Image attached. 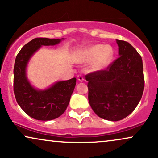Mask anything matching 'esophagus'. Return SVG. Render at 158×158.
<instances>
[{"label": "esophagus", "instance_id": "34e87169", "mask_svg": "<svg viewBox=\"0 0 158 158\" xmlns=\"http://www.w3.org/2000/svg\"><path fill=\"white\" fill-rule=\"evenodd\" d=\"M77 80H78L79 81H81V82H82V81H83V75H77Z\"/></svg>", "mask_w": 158, "mask_h": 158}]
</instances>
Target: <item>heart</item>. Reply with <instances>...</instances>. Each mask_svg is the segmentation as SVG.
Returning <instances> with one entry per match:
<instances>
[{
    "label": "heart",
    "mask_w": 158,
    "mask_h": 158,
    "mask_svg": "<svg viewBox=\"0 0 158 158\" xmlns=\"http://www.w3.org/2000/svg\"><path fill=\"white\" fill-rule=\"evenodd\" d=\"M113 56L114 50L111 47L104 46L103 44H95L81 50L77 56V60L81 63L94 61V69H101L110 64Z\"/></svg>",
    "instance_id": "b5f03b06"
}]
</instances>
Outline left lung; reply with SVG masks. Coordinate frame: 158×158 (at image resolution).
I'll return each instance as SVG.
<instances>
[{"instance_id": "1", "label": "left lung", "mask_w": 158, "mask_h": 158, "mask_svg": "<svg viewBox=\"0 0 158 158\" xmlns=\"http://www.w3.org/2000/svg\"><path fill=\"white\" fill-rule=\"evenodd\" d=\"M119 57L106 69L85 75L89 102L100 118L119 121L135 110L144 89L142 58L127 42L116 40Z\"/></svg>"}]
</instances>
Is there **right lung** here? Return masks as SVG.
Instances as JSON below:
<instances>
[{
    "label": "right lung",
    "instance_id": "right-lung-1",
    "mask_svg": "<svg viewBox=\"0 0 158 158\" xmlns=\"http://www.w3.org/2000/svg\"><path fill=\"white\" fill-rule=\"evenodd\" d=\"M61 41V39L35 38L25 44L16 56L13 85L15 98L23 111L36 120H52L63 114L75 87V77L58 81L45 90L34 89L27 79L26 66L34 52L41 46L55 45Z\"/></svg>",
    "mask_w": 158,
    "mask_h": 158
}]
</instances>
